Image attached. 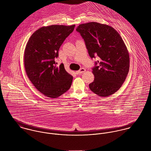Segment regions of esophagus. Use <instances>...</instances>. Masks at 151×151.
Returning a JSON list of instances; mask_svg holds the SVG:
<instances>
[{
    "label": "esophagus",
    "mask_w": 151,
    "mask_h": 151,
    "mask_svg": "<svg viewBox=\"0 0 151 151\" xmlns=\"http://www.w3.org/2000/svg\"><path fill=\"white\" fill-rule=\"evenodd\" d=\"M86 71V70L84 68H81L80 70L76 71V73H77V74H81L84 73Z\"/></svg>",
    "instance_id": "34e87169"
}]
</instances>
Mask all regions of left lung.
Listing matches in <instances>:
<instances>
[{
	"label": "left lung",
	"instance_id": "obj_1",
	"mask_svg": "<svg viewBox=\"0 0 151 151\" xmlns=\"http://www.w3.org/2000/svg\"><path fill=\"white\" fill-rule=\"evenodd\" d=\"M76 30L84 40L90 57L100 58L99 65L92 69L95 78L89 84L90 89L102 97L113 94L129 71V53L122 37L111 26L96 22L80 24Z\"/></svg>",
	"mask_w": 151,
	"mask_h": 151
}]
</instances>
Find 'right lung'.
<instances>
[{"label": "right lung", "mask_w": 151, "mask_h": 151, "mask_svg": "<svg viewBox=\"0 0 151 151\" xmlns=\"http://www.w3.org/2000/svg\"><path fill=\"white\" fill-rule=\"evenodd\" d=\"M75 25H51L35 31L25 46L24 64L26 74L34 86L47 97L56 98L67 91L73 76L62 63L56 65L59 50Z\"/></svg>", "instance_id": "obj_1"}]
</instances>
